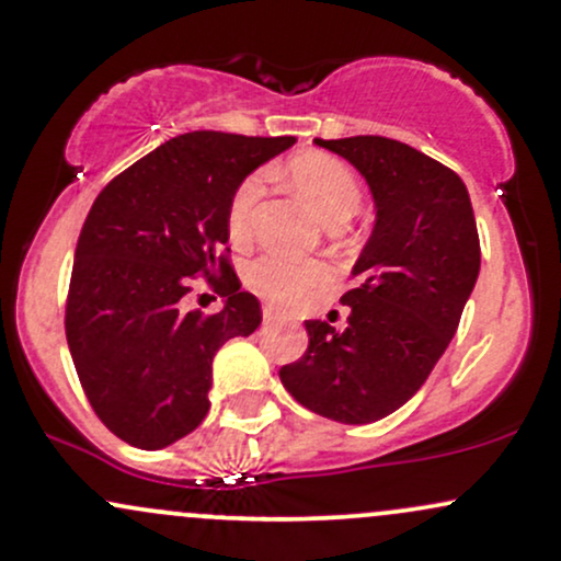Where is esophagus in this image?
Instances as JSON below:
<instances>
[{
  "label": "esophagus",
  "mask_w": 561,
  "mask_h": 561,
  "mask_svg": "<svg viewBox=\"0 0 561 561\" xmlns=\"http://www.w3.org/2000/svg\"><path fill=\"white\" fill-rule=\"evenodd\" d=\"M279 319H282V313L276 311V308H272V306L263 308V321H266V324H268V321H279Z\"/></svg>",
  "instance_id": "34e87169"
}]
</instances>
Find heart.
Wrapping results in <instances>:
<instances>
[{
	"mask_svg": "<svg viewBox=\"0 0 561 561\" xmlns=\"http://www.w3.org/2000/svg\"><path fill=\"white\" fill-rule=\"evenodd\" d=\"M287 176L298 195L321 216L330 227H340L362 205V184L343 160L327 152H300L287 163ZM263 182L259 173L248 176L231 195L227 210V231L231 242L248 240L255 203H259ZM327 279L324 266L308 261H293L279 253L259 255L244 268V282L261 298L289 306L300 300L313 285Z\"/></svg>",
	"mask_w": 561,
	"mask_h": 561,
	"instance_id": "obj_1",
	"label": "heart"
}]
</instances>
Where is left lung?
<instances>
[{"label": "left lung", "mask_w": 561, "mask_h": 561, "mask_svg": "<svg viewBox=\"0 0 561 561\" xmlns=\"http://www.w3.org/2000/svg\"><path fill=\"white\" fill-rule=\"evenodd\" d=\"M356 165L377 221L340 298L347 327L306 321L308 347L279 369L289 396L313 414L369 424L422 388L459 327L480 274V237L465 182L437 160L388 137L317 139Z\"/></svg>", "instance_id": "1"}]
</instances>
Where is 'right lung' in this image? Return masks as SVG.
Here are the masks:
<instances>
[{
	"label": "right lung",
	"mask_w": 561,
	"mask_h": 561,
	"mask_svg": "<svg viewBox=\"0 0 561 561\" xmlns=\"http://www.w3.org/2000/svg\"><path fill=\"white\" fill-rule=\"evenodd\" d=\"M293 137L190 131L128 165L94 199L76 244L66 337L102 424L128 446L158 450L208 414L214 356L261 324L227 259V210L250 171ZM205 275L225 299L190 309Z\"/></svg>",
	"instance_id": "add662e5"
}]
</instances>
